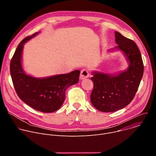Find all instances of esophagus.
Wrapping results in <instances>:
<instances>
[{
    "instance_id": "esophagus-1",
    "label": "esophagus",
    "mask_w": 156,
    "mask_h": 156,
    "mask_svg": "<svg viewBox=\"0 0 156 156\" xmlns=\"http://www.w3.org/2000/svg\"><path fill=\"white\" fill-rule=\"evenodd\" d=\"M90 71L87 69H83L81 71V74H80V78L81 79H85L87 78L89 76H90Z\"/></svg>"
}]
</instances>
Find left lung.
Wrapping results in <instances>:
<instances>
[{"label":"left lung","mask_w":156,"mask_h":156,"mask_svg":"<svg viewBox=\"0 0 156 156\" xmlns=\"http://www.w3.org/2000/svg\"><path fill=\"white\" fill-rule=\"evenodd\" d=\"M118 46L112 49L122 51L129 63L128 68L117 75L93 72L91 78L94 84L91 102L98 110L112 112L128 105L134 98L144 72L140 51L131 39L115 32Z\"/></svg>","instance_id":"1"}]
</instances>
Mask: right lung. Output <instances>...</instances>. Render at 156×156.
Here are the masks:
<instances>
[{
    "mask_svg": "<svg viewBox=\"0 0 156 156\" xmlns=\"http://www.w3.org/2000/svg\"><path fill=\"white\" fill-rule=\"evenodd\" d=\"M36 33L22 40L11 60L10 70L18 97L27 105L42 112H53L60 108L65 98V91L79 81L80 70L47 78H35L25 73L22 68L23 45L36 36Z\"/></svg>",
    "mask_w": 156,
    "mask_h": 156,
    "instance_id": "1",
    "label": "right lung"
}]
</instances>
